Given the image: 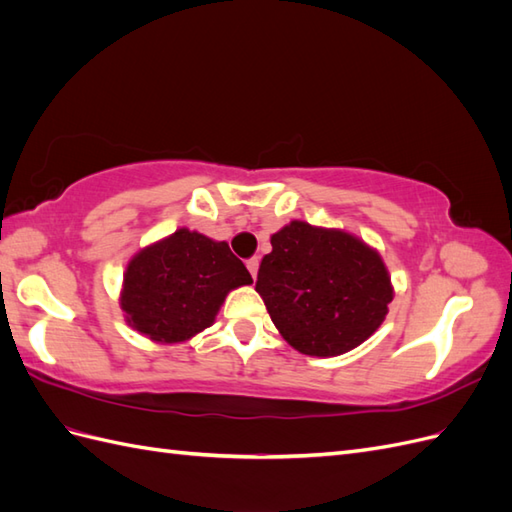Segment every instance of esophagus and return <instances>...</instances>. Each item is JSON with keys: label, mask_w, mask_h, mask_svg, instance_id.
I'll use <instances>...</instances> for the list:
<instances>
[{"label": "esophagus", "mask_w": 512, "mask_h": 512, "mask_svg": "<svg viewBox=\"0 0 512 512\" xmlns=\"http://www.w3.org/2000/svg\"><path fill=\"white\" fill-rule=\"evenodd\" d=\"M245 265H247V271H250V275L254 277V280H256V273H258V265H260V258L258 256H254V258H250V260H247L245 262Z\"/></svg>", "instance_id": "obj_1"}]
</instances>
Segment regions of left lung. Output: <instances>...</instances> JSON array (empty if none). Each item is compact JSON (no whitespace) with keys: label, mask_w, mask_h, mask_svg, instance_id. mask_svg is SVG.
Instances as JSON below:
<instances>
[{"label":"left lung","mask_w":512,"mask_h":512,"mask_svg":"<svg viewBox=\"0 0 512 512\" xmlns=\"http://www.w3.org/2000/svg\"><path fill=\"white\" fill-rule=\"evenodd\" d=\"M256 290L286 342L303 354H344L374 333L393 301L378 252L342 230L290 222L271 237Z\"/></svg>","instance_id":"1"}]
</instances>
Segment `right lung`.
<instances>
[{
  "mask_svg": "<svg viewBox=\"0 0 512 512\" xmlns=\"http://www.w3.org/2000/svg\"><path fill=\"white\" fill-rule=\"evenodd\" d=\"M245 284L252 275L226 241L179 228L132 258L121 307L136 331L177 344L207 329L226 294Z\"/></svg>",
  "mask_w": 512,
  "mask_h": 512,
  "instance_id": "obj_1",
  "label": "right lung"
}]
</instances>
